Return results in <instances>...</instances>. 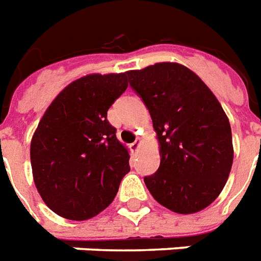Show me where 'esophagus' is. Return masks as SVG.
Instances as JSON below:
<instances>
[{
  "mask_svg": "<svg viewBox=\"0 0 261 261\" xmlns=\"http://www.w3.org/2000/svg\"><path fill=\"white\" fill-rule=\"evenodd\" d=\"M130 146H131V150H133V152H137V150H138V146H139V141H138V138L135 139L134 142H133V144H131Z\"/></svg>",
  "mask_w": 261,
  "mask_h": 261,
  "instance_id": "34e87169",
  "label": "esophagus"
}]
</instances>
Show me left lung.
Listing matches in <instances>:
<instances>
[{"instance_id": "obj_1", "label": "left lung", "mask_w": 261, "mask_h": 261, "mask_svg": "<svg viewBox=\"0 0 261 261\" xmlns=\"http://www.w3.org/2000/svg\"><path fill=\"white\" fill-rule=\"evenodd\" d=\"M160 144V167L145 176L157 202L176 214L204 210L223 190L232 164L231 127L196 73L176 63L127 72Z\"/></svg>"}]
</instances>
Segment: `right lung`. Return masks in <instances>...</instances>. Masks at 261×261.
<instances>
[{"label": "right lung", "instance_id": "obj_1", "mask_svg": "<svg viewBox=\"0 0 261 261\" xmlns=\"http://www.w3.org/2000/svg\"><path fill=\"white\" fill-rule=\"evenodd\" d=\"M127 86V73L81 77L56 97L38 124L30 149L34 182L60 216L98 215L130 171L128 152L107 119Z\"/></svg>", "mask_w": 261, "mask_h": 261}]
</instances>
